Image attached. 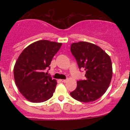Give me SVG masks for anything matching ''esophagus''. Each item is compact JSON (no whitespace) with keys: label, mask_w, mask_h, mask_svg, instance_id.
I'll return each mask as SVG.
<instances>
[{"label":"esophagus","mask_w":130,"mask_h":130,"mask_svg":"<svg viewBox=\"0 0 130 130\" xmlns=\"http://www.w3.org/2000/svg\"><path fill=\"white\" fill-rule=\"evenodd\" d=\"M60 81H61V82H64V83H65V82H67V80H60Z\"/></svg>","instance_id":"obj_1"}]
</instances>
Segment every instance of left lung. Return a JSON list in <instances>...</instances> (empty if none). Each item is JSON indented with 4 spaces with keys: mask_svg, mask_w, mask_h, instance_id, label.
<instances>
[{
    "mask_svg": "<svg viewBox=\"0 0 130 130\" xmlns=\"http://www.w3.org/2000/svg\"><path fill=\"white\" fill-rule=\"evenodd\" d=\"M70 51L78 67L86 70V80L77 81V88L70 92L73 99L90 103L96 101L106 92L112 75L109 56L102 48L86 41L71 44Z\"/></svg>",
    "mask_w": 130,
    "mask_h": 130,
    "instance_id": "left-lung-1",
    "label": "left lung"
}]
</instances>
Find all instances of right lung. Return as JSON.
<instances>
[{"mask_svg":"<svg viewBox=\"0 0 130 130\" xmlns=\"http://www.w3.org/2000/svg\"><path fill=\"white\" fill-rule=\"evenodd\" d=\"M61 44L38 41L26 47L18 57L14 67V80L19 92L29 101L42 103L53 96L57 82L44 70L50 68Z\"/></svg>","mask_w":130,"mask_h":130,"instance_id":"add662e5","label":"right lung"}]
</instances>
